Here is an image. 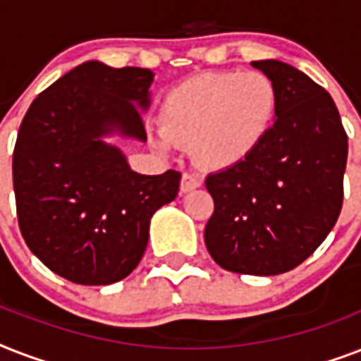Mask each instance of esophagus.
Wrapping results in <instances>:
<instances>
[{
	"label": "esophagus",
	"mask_w": 361,
	"mask_h": 361,
	"mask_svg": "<svg viewBox=\"0 0 361 361\" xmlns=\"http://www.w3.org/2000/svg\"><path fill=\"white\" fill-rule=\"evenodd\" d=\"M200 178H198L197 174H192V172H183L181 174V183H180V189L181 192H189L192 191V189H197V187H200Z\"/></svg>",
	"instance_id": "1"
}]
</instances>
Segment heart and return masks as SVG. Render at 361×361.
I'll return each instance as SVG.
<instances>
[{
  "label": "heart",
  "mask_w": 361,
  "mask_h": 361,
  "mask_svg": "<svg viewBox=\"0 0 361 361\" xmlns=\"http://www.w3.org/2000/svg\"><path fill=\"white\" fill-rule=\"evenodd\" d=\"M279 109L275 82L260 71H221L187 78L163 101V129L152 142L169 153L176 142L189 144L206 169L243 163L268 136Z\"/></svg>",
  "instance_id": "obj_1"
}]
</instances>
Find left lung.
<instances>
[{
  "label": "left lung",
  "mask_w": 361,
  "mask_h": 361,
  "mask_svg": "<svg viewBox=\"0 0 361 361\" xmlns=\"http://www.w3.org/2000/svg\"><path fill=\"white\" fill-rule=\"evenodd\" d=\"M275 82L277 118L252 155L206 178L215 209L204 241L221 268L279 275L326 240L343 206L348 138L330 93L277 59L252 61Z\"/></svg>",
  "instance_id": "obj_1"
}]
</instances>
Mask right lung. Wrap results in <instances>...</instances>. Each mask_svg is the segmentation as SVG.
<instances>
[{"instance_id":"obj_1","label":"right lung","mask_w":361,"mask_h":361,"mask_svg":"<svg viewBox=\"0 0 361 361\" xmlns=\"http://www.w3.org/2000/svg\"><path fill=\"white\" fill-rule=\"evenodd\" d=\"M152 80L149 69L86 61L47 87L20 125L13 153L20 232L71 283L127 277L146 251L152 215L178 197V170L136 174L101 140L116 130L146 140L137 106L147 109Z\"/></svg>"}]
</instances>
